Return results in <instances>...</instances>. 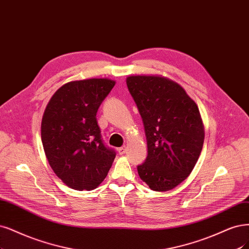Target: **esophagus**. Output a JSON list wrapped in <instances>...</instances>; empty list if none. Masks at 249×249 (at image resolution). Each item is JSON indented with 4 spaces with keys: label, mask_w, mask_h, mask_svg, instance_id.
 <instances>
[{
    "label": "esophagus",
    "mask_w": 249,
    "mask_h": 249,
    "mask_svg": "<svg viewBox=\"0 0 249 249\" xmlns=\"http://www.w3.org/2000/svg\"><path fill=\"white\" fill-rule=\"evenodd\" d=\"M117 151H118V153L121 154V156H123V154H124L125 153V146H123V147H119L118 149H117Z\"/></svg>",
    "instance_id": "esophagus-1"
}]
</instances>
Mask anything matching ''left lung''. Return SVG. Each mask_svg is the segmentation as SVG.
I'll list each match as a JSON object with an SVG mask.
<instances>
[{
    "label": "left lung",
    "mask_w": 249,
    "mask_h": 249,
    "mask_svg": "<svg viewBox=\"0 0 249 249\" xmlns=\"http://www.w3.org/2000/svg\"><path fill=\"white\" fill-rule=\"evenodd\" d=\"M142 117L147 158L137 167L152 191L173 190L192 173L204 143L198 106L178 83L157 75L126 78Z\"/></svg>",
    "instance_id": "8db88e82"
}]
</instances>
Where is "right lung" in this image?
<instances>
[{
	"mask_svg": "<svg viewBox=\"0 0 249 249\" xmlns=\"http://www.w3.org/2000/svg\"><path fill=\"white\" fill-rule=\"evenodd\" d=\"M115 85L108 78L64 84L51 97L41 124V139L50 167L76 191H91L104 180L116 152L102 140L97 112Z\"/></svg>",
	"mask_w": 249,
	"mask_h": 249,
	"instance_id": "obj_1",
	"label": "right lung"
}]
</instances>
